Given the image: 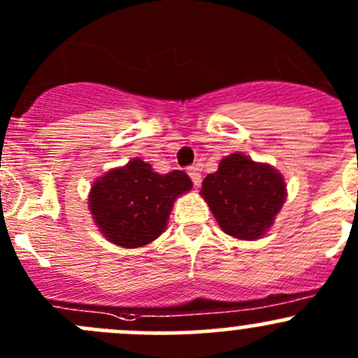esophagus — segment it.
<instances>
[{
    "label": "esophagus",
    "instance_id": "34e87169",
    "mask_svg": "<svg viewBox=\"0 0 358 358\" xmlns=\"http://www.w3.org/2000/svg\"><path fill=\"white\" fill-rule=\"evenodd\" d=\"M189 176L190 178H192V182H194V185L196 187H199L201 185V169L197 168V166H190L189 168Z\"/></svg>",
    "mask_w": 358,
    "mask_h": 358
}]
</instances>
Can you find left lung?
Returning <instances> with one entry per match:
<instances>
[{
    "label": "left lung",
    "mask_w": 358,
    "mask_h": 358,
    "mask_svg": "<svg viewBox=\"0 0 358 358\" xmlns=\"http://www.w3.org/2000/svg\"><path fill=\"white\" fill-rule=\"evenodd\" d=\"M201 196L223 232L255 241L273 225L287 192L277 169L237 152L223 157L218 171L206 176Z\"/></svg>",
    "instance_id": "left-lung-1"
}]
</instances>
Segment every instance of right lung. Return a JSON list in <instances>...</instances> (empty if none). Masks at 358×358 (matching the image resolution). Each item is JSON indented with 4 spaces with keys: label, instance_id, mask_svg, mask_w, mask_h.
I'll list each match as a JSON object with an SVG mask.
<instances>
[{
    "label": "right lung",
    "instance_id": "1",
    "mask_svg": "<svg viewBox=\"0 0 358 358\" xmlns=\"http://www.w3.org/2000/svg\"><path fill=\"white\" fill-rule=\"evenodd\" d=\"M190 189L192 180L183 171L159 175L149 162L135 157L93 183L88 208L107 241L142 248L164 232L173 202Z\"/></svg>",
    "mask_w": 358,
    "mask_h": 358
}]
</instances>
